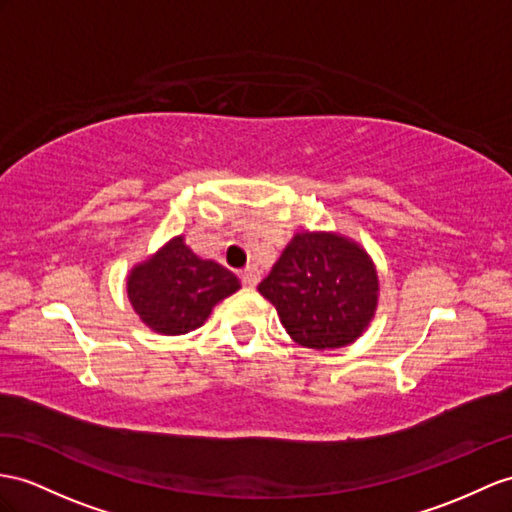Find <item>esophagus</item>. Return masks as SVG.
Here are the masks:
<instances>
[{"label":"esophagus","instance_id":"1","mask_svg":"<svg viewBox=\"0 0 512 512\" xmlns=\"http://www.w3.org/2000/svg\"><path fill=\"white\" fill-rule=\"evenodd\" d=\"M241 282L245 286H249V289H254V286H258L260 282V271L258 267H247L243 273H241Z\"/></svg>","mask_w":512,"mask_h":512}]
</instances>
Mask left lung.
<instances>
[{
    "label": "left lung",
    "mask_w": 512,
    "mask_h": 512,
    "mask_svg": "<svg viewBox=\"0 0 512 512\" xmlns=\"http://www.w3.org/2000/svg\"><path fill=\"white\" fill-rule=\"evenodd\" d=\"M258 291L295 343L336 350L354 343L376 315L378 271L352 239L297 232Z\"/></svg>",
    "instance_id": "1"
}]
</instances>
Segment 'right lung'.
<instances>
[{"mask_svg":"<svg viewBox=\"0 0 512 512\" xmlns=\"http://www.w3.org/2000/svg\"><path fill=\"white\" fill-rule=\"evenodd\" d=\"M239 289L241 282L232 271L193 254L184 236H173L128 276L134 313L147 328L167 336L204 326L210 310Z\"/></svg>","mask_w":512,"mask_h":512,"instance_id":"1","label":"right lung"}]
</instances>
